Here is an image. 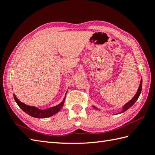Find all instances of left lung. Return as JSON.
Masks as SVG:
<instances>
[{"mask_svg":"<svg viewBox=\"0 0 155 155\" xmlns=\"http://www.w3.org/2000/svg\"><path fill=\"white\" fill-rule=\"evenodd\" d=\"M142 83H143V81H142V79H141L140 83V85H139V89H138L137 93L135 94V95H134V97L132 98V99H131L129 102H128L127 103H126V104L124 105V107L123 108V110H122L120 113H124V112L127 110L128 108H130L134 103H135V102L137 101L138 98H139L140 94V93H141V90H142ZM93 107L94 108H96V109H98V108L96 107H94V106H93Z\"/></svg>","mask_w":155,"mask_h":155,"instance_id":"obj_1","label":"left lung"}]
</instances>
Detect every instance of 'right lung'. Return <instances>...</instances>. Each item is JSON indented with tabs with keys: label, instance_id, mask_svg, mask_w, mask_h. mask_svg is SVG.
I'll return each mask as SVG.
<instances>
[{
	"label": "right lung",
	"instance_id": "add662e5",
	"mask_svg": "<svg viewBox=\"0 0 155 155\" xmlns=\"http://www.w3.org/2000/svg\"><path fill=\"white\" fill-rule=\"evenodd\" d=\"M13 96H14V98L16 101V103H17L18 107L21 108L23 111L25 112L26 113L28 114V115H30V116L32 117L38 118H44L50 117L52 116V115H54V114L57 113L58 111H60L62 107H63L64 101H65V97H66L65 96L63 101H62L60 104L57 105V106L48 108L45 110H41L37 107L28 106V105H27L25 103H22V102L20 101L18 98H16L15 94H13Z\"/></svg>",
	"mask_w": 155,
	"mask_h": 155
}]
</instances>
